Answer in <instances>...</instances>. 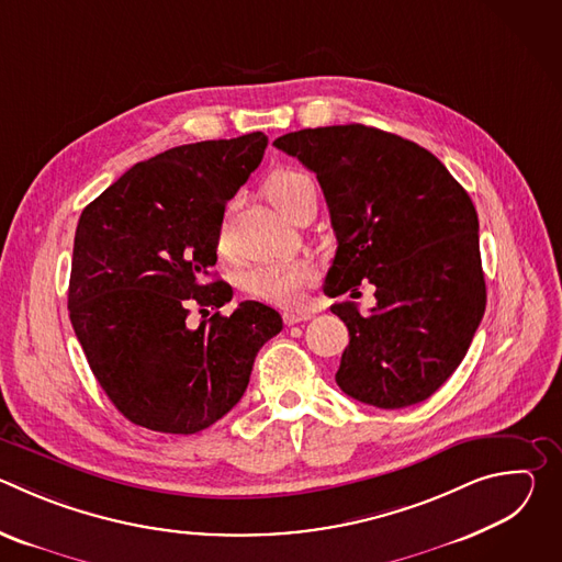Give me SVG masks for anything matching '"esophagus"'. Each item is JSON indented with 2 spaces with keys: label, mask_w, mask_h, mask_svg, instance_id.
Wrapping results in <instances>:
<instances>
[{
  "label": "esophagus",
  "mask_w": 562,
  "mask_h": 562,
  "mask_svg": "<svg viewBox=\"0 0 562 562\" xmlns=\"http://www.w3.org/2000/svg\"><path fill=\"white\" fill-rule=\"evenodd\" d=\"M313 313L308 311H302V313H284V325H300V323H306V319H311Z\"/></svg>",
  "instance_id": "34e87169"
}]
</instances>
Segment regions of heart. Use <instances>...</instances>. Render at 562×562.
<instances>
[{"label": "heart", "instance_id": "obj_1", "mask_svg": "<svg viewBox=\"0 0 562 562\" xmlns=\"http://www.w3.org/2000/svg\"><path fill=\"white\" fill-rule=\"evenodd\" d=\"M311 189H313L311 178L297 169H280L265 184V193L269 202L286 217L291 215L293 206L302 200V195ZM220 247H224V235H220ZM313 280H315V267L308 260L295 258V260H273V262L258 265L245 276L243 284L251 295L269 304L297 306L304 289Z\"/></svg>", "mask_w": 562, "mask_h": 562}]
</instances>
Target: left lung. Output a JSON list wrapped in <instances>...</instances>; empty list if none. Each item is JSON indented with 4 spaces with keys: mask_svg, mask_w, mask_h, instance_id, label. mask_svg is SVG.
<instances>
[{
    "mask_svg": "<svg viewBox=\"0 0 562 562\" xmlns=\"http://www.w3.org/2000/svg\"><path fill=\"white\" fill-rule=\"evenodd\" d=\"M273 146L323 187L338 237L325 293L375 286L367 315L331 306L349 329L338 386L380 409L423 403L462 362L487 304L471 198L434 153L373 126L302 128Z\"/></svg>",
    "mask_w": 562,
    "mask_h": 562,
    "instance_id": "left-lung-1",
    "label": "left lung"
}]
</instances>
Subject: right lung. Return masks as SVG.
Returning <instances> with one entry per match:
<instances>
[{
	"mask_svg": "<svg viewBox=\"0 0 562 562\" xmlns=\"http://www.w3.org/2000/svg\"><path fill=\"white\" fill-rule=\"evenodd\" d=\"M256 131L159 153L128 169L79 215L68 313L89 367L117 412L162 434H198L245 395L276 308L247 300L191 327L233 289L202 282L217 262L226 202L262 162ZM202 315V317H204Z\"/></svg>",
	"mask_w": 562,
	"mask_h": 562,
	"instance_id": "1",
	"label": "right lung"
}]
</instances>
